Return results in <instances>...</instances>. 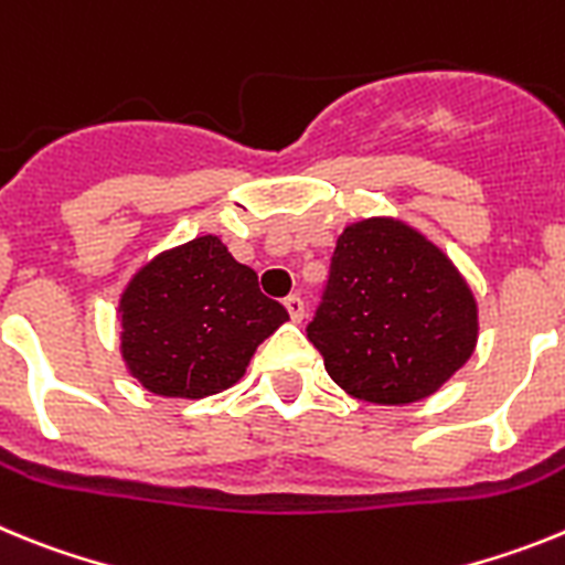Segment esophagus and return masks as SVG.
Masks as SVG:
<instances>
[{
    "instance_id": "esophagus-1",
    "label": "esophagus",
    "mask_w": 565,
    "mask_h": 565,
    "mask_svg": "<svg viewBox=\"0 0 565 565\" xmlns=\"http://www.w3.org/2000/svg\"><path fill=\"white\" fill-rule=\"evenodd\" d=\"M286 308H288V313H291L294 322H302V317H306V302H302V297H299V294L286 297Z\"/></svg>"
}]
</instances>
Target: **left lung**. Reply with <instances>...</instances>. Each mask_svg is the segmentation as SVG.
Listing matches in <instances>:
<instances>
[{
    "label": "left lung",
    "instance_id": "obj_1",
    "mask_svg": "<svg viewBox=\"0 0 565 565\" xmlns=\"http://www.w3.org/2000/svg\"><path fill=\"white\" fill-rule=\"evenodd\" d=\"M478 328L476 294L430 237L398 217H362L339 234L308 339L348 396L404 407L461 371Z\"/></svg>",
    "mask_w": 565,
    "mask_h": 565
}]
</instances>
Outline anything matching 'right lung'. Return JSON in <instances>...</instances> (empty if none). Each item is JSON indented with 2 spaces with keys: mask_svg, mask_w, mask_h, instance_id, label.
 <instances>
[{
  "mask_svg": "<svg viewBox=\"0 0 565 565\" xmlns=\"http://www.w3.org/2000/svg\"><path fill=\"white\" fill-rule=\"evenodd\" d=\"M115 317L129 376L154 396L186 402L237 384L259 342L288 322L286 306L259 291L257 271L217 234L163 248L135 268Z\"/></svg>",
  "mask_w": 565,
  "mask_h": 565,
  "instance_id": "add662e5",
  "label": "right lung"
}]
</instances>
